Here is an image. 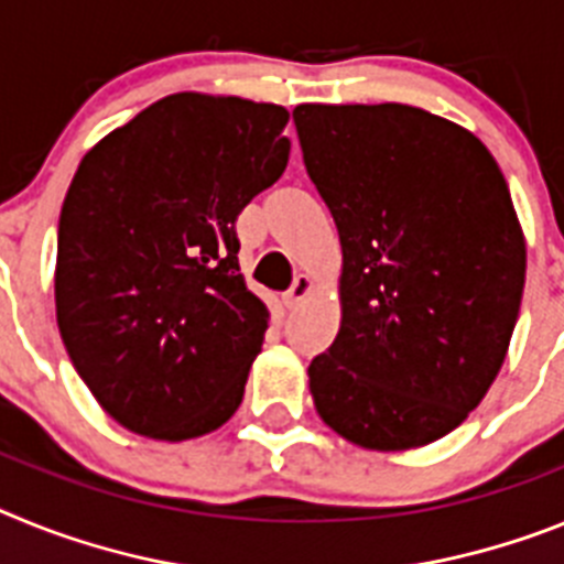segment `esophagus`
<instances>
[{
    "mask_svg": "<svg viewBox=\"0 0 564 564\" xmlns=\"http://www.w3.org/2000/svg\"><path fill=\"white\" fill-rule=\"evenodd\" d=\"M312 289H315V281H312L310 275H297L295 283H292L286 295H283V303H286L289 310H295V306H301V303L312 295Z\"/></svg>",
    "mask_w": 564,
    "mask_h": 564,
    "instance_id": "obj_1",
    "label": "esophagus"
}]
</instances>
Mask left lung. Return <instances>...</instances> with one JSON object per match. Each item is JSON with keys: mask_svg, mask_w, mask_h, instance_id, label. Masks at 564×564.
Instances as JSON below:
<instances>
[{"mask_svg": "<svg viewBox=\"0 0 564 564\" xmlns=\"http://www.w3.org/2000/svg\"><path fill=\"white\" fill-rule=\"evenodd\" d=\"M303 164L340 235V332L310 366L321 420L369 452L445 437L506 364L525 235L465 127L409 105H297Z\"/></svg>", "mask_w": 564, "mask_h": 564, "instance_id": "8db88e82", "label": "left lung"}]
</instances>
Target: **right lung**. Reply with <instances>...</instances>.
<instances>
[{
    "label": "right lung",
    "mask_w": 564,
    "mask_h": 564,
    "mask_svg": "<svg viewBox=\"0 0 564 564\" xmlns=\"http://www.w3.org/2000/svg\"><path fill=\"white\" fill-rule=\"evenodd\" d=\"M289 112L173 93L82 159L62 204L56 321L101 409L141 437L221 429L269 310L238 267L235 218L286 170Z\"/></svg>",
    "instance_id": "right-lung-1"
}]
</instances>
